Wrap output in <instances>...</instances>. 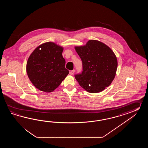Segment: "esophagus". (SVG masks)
<instances>
[{
    "instance_id": "34e87169",
    "label": "esophagus",
    "mask_w": 148,
    "mask_h": 148,
    "mask_svg": "<svg viewBox=\"0 0 148 148\" xmlns=\"http://www.w3.org/2000/svg\"><path fill=\"white\" fill-rule=\"evenodd\" d=\"M75 72V70H71V71H70V73L71 75H73L74 74Z\"/></svg>"
}]
</instances>
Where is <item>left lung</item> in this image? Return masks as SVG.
Returning <instances> with one entry per match:
<instances>
[{
  "mask_svg": "<svg viewBox=\"0 0 148 148\" xmlns=\"http://www.w3.org/2000/svg\"><path fill=\"white\" fill-rule=\"evenodd\" d=\"M82 62L83 71L75 75L80 86L90 93L104 90L113 81L117 60L110 47L96 40H89L85 45L75 46Z\"/></svg>",
  "mask_w": 148,
  "mask_h": 148,
  "instance_id": "8db88e82",
  "label": "left lung"
}]
</instances>
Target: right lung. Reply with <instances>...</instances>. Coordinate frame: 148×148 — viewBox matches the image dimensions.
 Returning <instances> with one entry per match:
<instances>
[{"label": "right lung", "instance_id": "add662e5", "mask_svg": "<svg viewBox=\"0 0 148 148\" xmlns=\"http://www.w3.org/2000/svg\"><path fill=\"white\" fill-rule=\"evenodd\" d=\"M63 47L47 42L38 46L28 58L26 73L36 88L46 92L53 91L69 74L62 56Z\"/></svg>", "mask_w": 148, "mask_h": 148}]
</instances>
